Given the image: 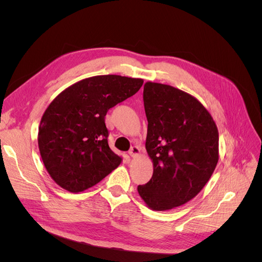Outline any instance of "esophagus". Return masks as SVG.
Returning a JSON list of instances; mask_svg holds the SVG:
<instances>
[{"label":"esophagus","mask_w":262,"mask_h":262,"mask_svg":"<svg viewBox=\"0 0 262 262\" xmlns=\"http://www.w3.org/2000/svg\"><path fill=\"white\" fill-rule=\"evenodd\" d=\"M139 154H140V147H139V146L134 145V146H132V147L130 148L129 155H130L131 157H137Z\"/></svg>","instance_id":"1"}]
</instances>
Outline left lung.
<instances>
[{"label":"left lung","mask_w":262,"mask_h":262,"mask_svg":"<svg viewBox=\"0 0 262 262\" xmlns=\"http://www.w3.org/2000/svg\"><path fill=\"white\" fill-rule=\"evenodd\" d=\"M145 147L153 176L138 192L147 207L166 211L187 203L211 178L219 162V131L201 102L170 85L147 82Z\"/></svg>","instance_id":"8db88e82"}]
</instances>
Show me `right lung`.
Masks as SVG:
<instances>
[{
	"instance_id": "add662e5",
	"label": "right lung",
	"mask_w": 262,
	"mask_h": 262,
	"mask_svg": "<svg viewBox=\"0 0 262 262\" xmlns=\"http://www.w3.org/2000/svg\"><path fill=\"white\" fill-rule=\"evenodd\" d=\"M142 84V78L97 75L68 87L51 101L39 125L38 146L60 187L84 191L120 165L122 158L108 145L105 116Z\"/></svg>"
}]
</instances>
